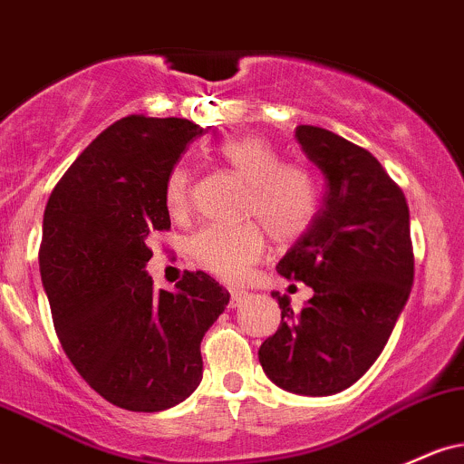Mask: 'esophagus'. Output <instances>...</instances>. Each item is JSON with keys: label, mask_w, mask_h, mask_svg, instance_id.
I'll return each mask as SVG.
<instances>
[{"label": "esophagus", "mask_w": 464, "mask_h": 464, "mask_svg": "<svg viewBox=\"0 0 464 464\" xmlns=\"http://www.w3.org/2000/svg\"><path fill=\"white\" fill-rule=\"evenodd\" d=\"M246 297H248L246 290H231V308L240 306V304H242Z\"/></svg>", "instance_id": "obj_1"}]
</instances>
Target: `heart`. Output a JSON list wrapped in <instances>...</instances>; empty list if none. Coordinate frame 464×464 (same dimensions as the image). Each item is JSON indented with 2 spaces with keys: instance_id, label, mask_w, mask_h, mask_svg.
I'll use <instances>...</instances> for the list:
<instances>
[{
  "instance_id": "heart-1",
  "label": "heart",
  "mask_w": 464,
  "mask_h": 464,
  "mask_svg": "<svg viewBox=\"0 0 464 464\" xmlns=\"http://www.w3.org/2000/svg\"><path fill=\"white\" fill-rule=\"evenodd\" d=\"M218 162L246 182L237 227L208 224L189 240L191 259L224 282H240L262 257L264 231L275 244L302 240L317 220L322 189L306 162H282L277 150L257 136L222 140L213 150ZM191 171L185 165L171 167L165 178V205L174 218L189 208Z\"/></svg>"
}]
</instances>
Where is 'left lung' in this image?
<instances>
[{
	"label": "left lung",
	"mask_w": 464,
	"mask_h": 464,
	"mask_svg": "<svg viewBox=\"0 0 464 464\" xmlns=\"http://www.w3.org/2000/svg\"><path fill=\"white\" fill-rule=\"evenodd\" d=\"M325 176L317 220L277 264L314 290L302 313L286 295L279 330L259 348L279 388L330 396L356 383L379 359L414 282L405 193L363 147L314 125L295 131Z\"/></svg>",
	"instance_id": "8db88e82"
}]
</instances>
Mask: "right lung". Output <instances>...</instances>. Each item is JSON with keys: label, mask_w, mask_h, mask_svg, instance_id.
<instances>
[{"label": "right lung", "mask_w": 464, "mask_h": 464, "mask_svg": "<svg viewBox=\"0 0 464 464\" xmlns=\"http://www.w3.org/2000/svg\"><path fill=\"white\" fill-rule=\"evenodd\" d=\"M205 130L187 119L131 114L90 142L44 213L39 271L61 348L111 405L169 410L202 381V337L227 288L185 271L176 293L145 273L154 233L169 231L165 178Z\"/></svg>", "instance_id": "add662e5"}]
</instances>
